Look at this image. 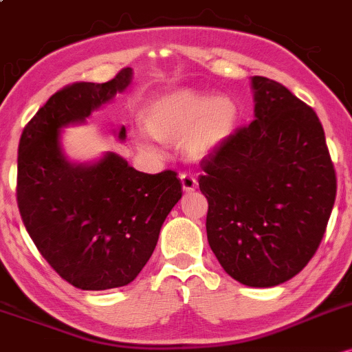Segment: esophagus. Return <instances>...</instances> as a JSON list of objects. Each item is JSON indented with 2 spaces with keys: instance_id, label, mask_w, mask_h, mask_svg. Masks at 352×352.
I'll list each match as a JSON object with an SVG mask.
<instances>
[{
  "instance_id": "esophagus-1",
  "label": "esophagus",
  "mask_w": 352,
  "mask_h": 352,
  "mask_svg": "<svg viewBox=\"0 0 352 352\" xmlns=\"http://www.w3.org/2000/svg\"><path fill=\"white\" fill-rule=\"evenodd\" d=\"M179 179H181V184H183V189L186 192H192L197 188V181L192 175H186V173H184V175L179 176Z\"/></svg>"
}]
</instances>
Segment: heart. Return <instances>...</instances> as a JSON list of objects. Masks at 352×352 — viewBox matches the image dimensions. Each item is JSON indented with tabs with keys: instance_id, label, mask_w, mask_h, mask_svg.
<instances>
[{
	"instance_id": "heart-1",
	"label": "heart",
	"mask_w": 352,
	"mask_h": 352,
	"mask_svg": "<svg viewBox=\"0 0 352 352\" xmlns=\"http://www.w3.org/2000/svg\"><path fill=\"white\" fill-rule=\"evenodd\" d=\"M239 108L229 96H209L179 88L153 98L143 111L149 136L161 143H183L191 161H204L231 140Z\"/></svg>"
}]
</instances>
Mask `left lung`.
I'll list each match as a JSON object with an SVG mask.
<instances>
[{"label":"left lung","mask_w":352,"mask_h":352,"mask_svg":"<svg viewBox=\"0 0 352 352\" xmlns=\"http://www.w3.org/2000/svg\"><path fill=\"white\" fill-rule=\"evenodd\" d=\"M254 120L203 164L208 243L244 286L272 287L309 263L336 199V173L313 108L252 76Z\"/></svg>","instance_id":"obj_1"}]
</instances>
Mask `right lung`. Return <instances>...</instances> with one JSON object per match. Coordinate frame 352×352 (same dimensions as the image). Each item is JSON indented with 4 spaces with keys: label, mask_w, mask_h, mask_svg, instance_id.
Instances as JSON below:
<instances>
[{
    "label": "right lung",
    "mask_w": 352,
    "mask_h": 352,
    "mask_svg": "<svg viewBox=\"0 0 352 352\" xmlns=\"http://www.w3.org/2000/svg\"><path fill=\"white\" fill-rule=\"evenodd\" d=\"M133 69L108 82L59 89L23 129L18 149V208L43 258L78 289L104 291L136 279L155 251L166 216L181 199L175 171H136L116 153L71 163L61 129L131 85ZM118 140H126L121 126Z\"/></svg>",
    "instance_id": "right-lung-1"
}]
</instances>
